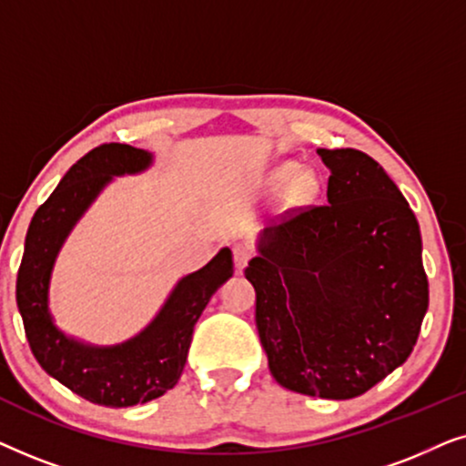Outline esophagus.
Returning a JSON list of instances; mask_svg holds the SVG:
<instances>
[{
  "mask_svg": "<svg viewBox=\"0 0 466 466\" xmlns=\"http://www.w3.org/2000/svg\"><path fill=\"white\" fill-rule=\"evenodd\" d=\"M252 257V250L246 244H235L233 246V258H235V269L244 271L248 260Z\"/></svg>",
  "mask_w": 466,
  "mask_h": 466,
  "instance_id": "34e87169",
  "label": "esophagus"
}]
</instances>
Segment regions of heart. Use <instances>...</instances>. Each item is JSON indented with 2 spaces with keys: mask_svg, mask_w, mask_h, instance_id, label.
<instances>
[{
  "mask_svg": "<svg viewBox=\"0 0 466 466\" xmlns=\"http://www.w3.org/2000/svg\"><path fill=\"white\" fill-rule=\"evenodd\" d=\"M267 182L271 187H279L282 184V203L286 209H301L309 206L320 193V177H318L316 169L309 165H295L286 161L271 169Z\"/></svg>",
  "mask_w": 466,
  "mask_h": 466,
  "instance_id": "obj_1",
  "label": "heart"
}]
</instances>
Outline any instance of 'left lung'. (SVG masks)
Returning <instances> with one entry per match:
<instances>
[{
    "label": "left lung",
    "mask_w": 466,
    "mask_h": 466,
    "mask_svg": "<svg viewBox=\"0 0 466 466\" xmlns=\"http://www.w3.org/2000/svg\"><path fill=\"white\" fill-rule=\"evenodd\" d=\"M327 203L260 233L246 267L257 329L279 386L346 400L403 365L429 309L422 238L384 167L354 148H318Z\"/></svg>",
    "instance_id": "left-lung-1"
}]
</instances>
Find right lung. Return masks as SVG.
<instances>
[{"label": "right lung", "mask_w": 466, "mask_h": 466, "mask_svg": "<svg viewBox=\"0 0 466 466\" xmlns=\"http://www.w3.org/2000/svg\"><path fill=\"white\" fill-rule=\"evenodd\" d=\"M152 155L127 144H101L72 165L31 218L16 278V303L35 360L78 397L106 407H131L163 397L180 380L193 329L209 299L233 276L228 248L188 273L148 327L116 346H88L56 329L48 286L56 254L112 176L139 174Z\"/></svg>", "instance_id": "add662e5"}]
</instances>
